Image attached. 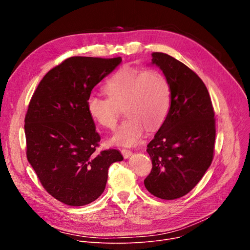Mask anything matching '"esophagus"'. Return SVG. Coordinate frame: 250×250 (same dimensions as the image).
I'll list each match as a JSON object with an SVG mask.
<instances>
[{
  "instance_id": "obj_1",
  "label": "esophagus",
  "mask_w": 250,
  "mask_h": 250,
  "mask_svg": "<svg viewBox=\"0 0 250 250\" xmlns=\"http://www.w3.org/2000/svg\"><path fill=\"white\" fill-rule=\"evenodd\" d=\"M122 154L125 158H128L132 154V152L129 149H125L124 148V149H122Z\"/></svg>"
}]
</instances>
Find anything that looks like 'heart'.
Returning <instances> with one entry per match:
<instances>
[{"mask_svg":"<svg viewBox=\"0 0 250 250\" xmlns=\"http://www.w3.org/2000/svg\"><path fill=\"white\" fill-rule=\"evenodd\" d=\"M108 99L92 95L87 100L89 116L101 126L114 128L120 109L127 118L115 131V146H132L138 144L147 127L157 128L165 120L171 102L167 78L158 70L123 68L105 82Z\"/></svg>","mask_w":250,"mask_h":250,"instance_id":"heart-1","label":"heart"}]
</instances>
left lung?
Returning <instances> with one entry per match:
<instances>
[{"label": "left lung", "mask_w": 250, "mask_h": 250, "mask_svg": "<svg viewBox=\"0 0 250 250\" xmlns=\"http://www.w3.org/2000/svg\"><path fill=\"white\" fill-rule=\"evenodd\" d=\"M151 61L168 80L171 104L147 145L152 169L145 186L157 198L175 200L199 183L212 161L215 112L206 85L193 70L162 52H153Z\"/></svg>", "instance_id": "1"}]
</instances>
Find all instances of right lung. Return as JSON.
<instances>
[{"mask_svg":"<svg viewBox=\"0 0 250 250\" xmlns=\"http://www.w3.org/2000/svg\"><path fill=\"white\" fill-rule=\"evenodd\" d=\"M121 57L74 56L52 68L33 93L24 119L26 157L43 188L68 206L97 200L108 169L124 159L117 149L96 153L101 140L87 111L93 88Z\"/></svg>","mask_w":250,"mask_h":250,"instance_id":"obj_1","label":"right lung"}]
</instances>
